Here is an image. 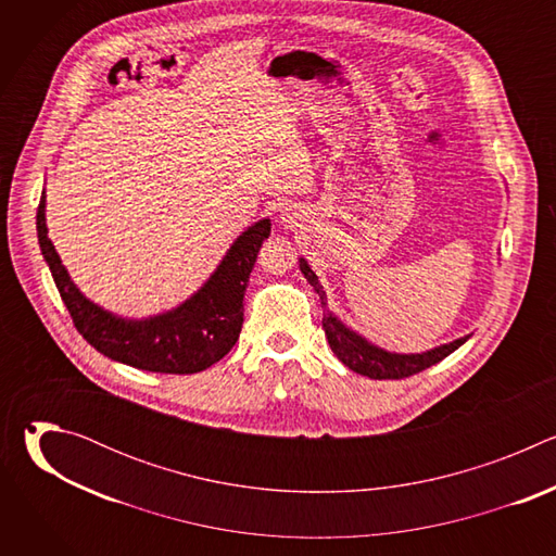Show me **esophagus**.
<instances>
[{
  "mask_svg": "<svg viewBox=\"0 0 556 556\" xmlns=\"http://www.w3.org/2000/svg\"><path fill=\"white\" fill-rule=\"evenodd\" d=\"M292 219H294V217H292L290 213H283V215H281V222H283V224H292Z\"/></svg>",
  "mask_w": 556,
  "mask_h": 556,
  "instance_id": "34e87169",
  "label": "esophagus"
}]
</instances>
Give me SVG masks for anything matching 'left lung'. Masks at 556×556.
<instances>
[{
  "instance_id": "obj_1",
  "label": "left lung",
  "mask_w": 556,
  "mask_h": 556,
  "mask_svg": "<svg viewBox=\"0 0 556 556\" xmlns=\"http://www.w3.org/2000/svg\"><path fill=\"white\" fill-rule=\"evenodd\" d=\"M299 268L305 275V279L309 281V286H314L316 294L321 296V303L328 305V294H326L319 277L312 273V268L307 266L305 260L299 262ZM324 330H326L328 343H330L332 352L339 356V361L345 367H350L352 371L374 378V380H399V378L414 376V374L440 363L442 358H446L451 352H455L459 345H464L470 337V334L462 337L453 343L440 345V348L422 352V354H391V352H384V350L367 343L356 332L348 330L328 309L324 316Z\"/></svg>"
}]
</instances>
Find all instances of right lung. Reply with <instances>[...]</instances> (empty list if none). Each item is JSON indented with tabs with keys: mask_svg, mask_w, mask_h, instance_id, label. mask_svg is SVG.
Here are the masks:
<instances>
[{
	"mask_svg": "<svg viewBox=\"0 0 556 556\" xmlns=\"http://www.w3.org/2000/svg\"><path fill=\"white\" fill-rule=\"evenodd\" d=\"M268 235L270 219H260L237 237L217 270L191 299L161 316L127 321L78 292L48 240L46 195L37 206L41 255L78 334L112 361L157 374H195L232 350L244 324V292Z\"/></svg>",
	"mask_w": 556,
	"mask_h": 556,
	"instance_id": "add662e5",
	"label": "right lung"
}]
</instances>
